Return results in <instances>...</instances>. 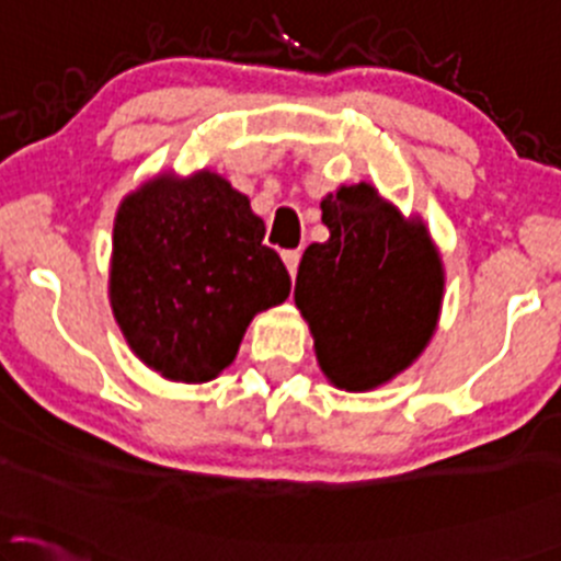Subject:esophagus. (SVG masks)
I'll return each mask as SVG.
<instances>
[{"mask_svg": "<svg viewBox=\"0 0 561 561\" xmlns=\"http://www.w3.org/2000/svg\"><path fill=\"white\" fill-rule=\"evenodd\" d=\"M282 260H285L290 276H296L298 274V263H301V252H298V249H287V252H282Z\"/></svg>", "mask_w": 561, "mask_h": 561, "instance_id": "esophagus-1", "label": "esophagus"}]
</instances>
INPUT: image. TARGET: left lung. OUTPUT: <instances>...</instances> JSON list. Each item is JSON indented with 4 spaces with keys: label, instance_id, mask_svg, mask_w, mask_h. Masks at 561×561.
Listing matches in <instances>:
<instances>
[{
    "label": "left lung",
    "instance_id": "8db88e82",
    "mask_svg": "<svg viewBox=\"0 0 561 561\" xmlns=\"http://www.w3.org/2000/svg\"><path fill=\"white\" fill-rule=\"evenodd\" d=\"M331 230L304 252L296 307L314 336L317 364L336 388L371 390L426 350L439 320L445 271L421 219L360 181L320 203Z\"/></svg>",
    "mask_w": 561,
    "mask_h": 561
}]
</instances>
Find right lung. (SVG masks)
Listing matches in <instances>:
<instances>
[{"mask_svg": "<svg viewBox=\"0 0 561 561\" xmlns=\"http://www.w3.org/2000/svg\"><path fill=\"white\" fill-rule=\"evenodd\" d=\"M249 197L219 173L154 175L113 222L111 309L129 350L173 382L233 364L252 317L290 296V274Z\"/></svg>", "mask_w": 561, "mask_h": 561, "instance_id": "obj_1", "label": "right lung"}]
</instances>
